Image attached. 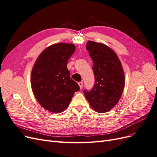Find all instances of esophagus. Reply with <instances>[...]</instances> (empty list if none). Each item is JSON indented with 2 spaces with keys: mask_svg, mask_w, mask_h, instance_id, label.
<instances>
[{
  "mask_svg": "<svg viewBox=\"0 0 157 157\" xmlns=\"http://www.w3.org/2000/svg\"><path fill=\"white\" fill-rule=\"evenodd\" d=\"M78 84L80 88L82 89V86H83V82H78Z\"/></svg>",
  "mask_w": 157,
  "mask_h": 157,
  "instance_id": "obj_1",
  "label": "esophagus"
}]
</instances>
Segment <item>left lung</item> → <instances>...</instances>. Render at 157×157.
<instances>
[{"instance_id":"8db88e82","label":"left lung","mask_w":157,"mask_h":157,"mask_svg":"<svg viewBox=\"0 0 157 157\" xmlns=\"http://www.w3.org/2000/svg\"><path fill=\"white\" fill-rule=\"evenodd\" d=\"M86 50L93 61L95 77L93 88L84 94L90 106L98 113L110 111L119 101L125 77L117 54L107 45L88 40Z\"/></svg>"}]
</instances>
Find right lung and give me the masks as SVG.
<instances>
[{
  "label": "right lung",
  "mask_w": 157,
  "mask_h": 157,
  "mask_svg": "<svg viewBox=\"0 0 157 157\" xmlns=\"http://www.w3.org/2000/svg\"><path fill=\"white\" fill-rule=\"evenodd\" d=\"M75 51L69 43L52 44L42 52L33 65L31 84L34 96L46 110L59 113L67 108L78 84L70 77L67 63Z\"/></svg>",
  "instance_id": "obj_1"
}]
</instances>
